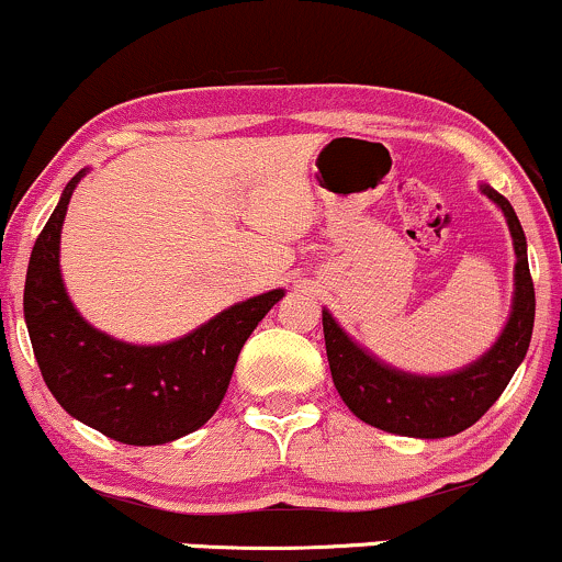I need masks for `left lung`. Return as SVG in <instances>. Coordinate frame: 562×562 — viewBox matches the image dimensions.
Segmentation results:
<instances>
[{
    "instance_id": "1",
    "label": "left lung",
    "mask_w": 562,
    "mask_h": 562,
    "mask_svg": "<svg viewBox=\"0 0 562 562\" xmlns=\"http://www.w3.org/2000/svg\"><path fill=\"white\" fill-rule=\"evenodd\" d=\"M486 199L508 222L513 254V301L503 333L476 361L448 374H414L390 367L382 358L358 346L327 308H322L324 346L333 382L361 422L401 437L439 439L476 424L492 403L503 395L508 382L526 358L533 329V282L526 256V235L510 201L486 182L479 186Z\"/></svg>"
}]
</instances>
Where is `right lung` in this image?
Here are the masks:
<instances>
[{"label": "right lung", "mask_w": 562, "mask_h": 562, "mask_svg": "<svg viewBox=\"0 0 562 562\" xmlns=\"http://www.w3.org/2000/svg\"><path fill=\"white\" fill-rule=\"evenodd\" d=\"M59 204L31 251L23 314L33 353L57 403L86 427L123 445H165L204 427L225 397L240 348L285 290L235 303L178 340L135 346L88 324L67 295L59 238L72 191Z\"/></svg>", "instance_id": "add662e5"}]
</instances>
